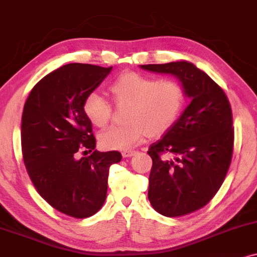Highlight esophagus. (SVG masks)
<instances>
[{
    "instance_id": "obj_1",
    "label": "esophagus",
    "mask_w": 257,
    "mask_h": 257,
    "mask_svg": "<svg viewBox=\"0 0 257 257\" xmlns=\"http://www.w3.org/2000/svg\"><path fill=\"white\" fill-rule=\"evenodd\" d=\"M134 154H135V151L133 150H125L122 152V156L124 157V158H129V157H133Z\"/></svg>"
}]
</instances>
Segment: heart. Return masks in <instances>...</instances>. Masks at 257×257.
I'll use <instances>...</instances> for the list:
<instances>
[{
	"mask_svg": "<svg viewBox=\"0 0 257 257\" xmlns=\"http://www.w3.org/2000/svg\"><path fill=\"white\" fill-rule=\"evenodd\" d=\"M110 91L118 105H129L128 125L111 126L99 135L105 150H131L144 140L146 134L160 137L175 124L184 104V89L174 80H158L139 73L119 75ZM89 122L99 128L109 124L112 105L95 92L82 104Z\"/></svg>",
	"mask_w": 257,
	"mask_h": 257,
	"instance_id": "obj_1",
	"label": "heart"
}]
</instances>
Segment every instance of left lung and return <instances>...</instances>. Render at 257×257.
Listing matches in <instances>:
<instances>
[{
  "mask_svg": "<svg viewBox=\"0 0 257 257\" xmlns=\"http://www.w3.org/2000/svg\"><path fill=\"white\" fill-rule=\"evenodd\" d=\"M140 67L176 76L191 100L147 152L153 162L151 205L165 217L189 214L213 199L230 168L234 140L230 101L220 86L190 62ZM166 154L172 158L165 159Z\"/></svg>",
  "mask_w": 257,
  "mask_h": 257,
  "instance_id": "obj_1",
  "label": "left lung"
}]
</instances>
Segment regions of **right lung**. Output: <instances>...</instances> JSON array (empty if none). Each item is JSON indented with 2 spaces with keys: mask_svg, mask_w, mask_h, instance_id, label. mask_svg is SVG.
<instances>
[{
  "mask_svg": "<svg viewBox=\"0 0 257 257\" xmlns=\"http://www.w3.org/2000/svg\"><path fill=\"white\" fill-rule=\"evenodd\" d=\"M112 67L69 63L36 83L21 118V148L31 181L46 202L73 218L97 213L106 199L107 177L119 152H99L85 98ZM92 152L88 157L78 153Z\"/></svg>",
  "mask_w": 257,
  "mask_h": 257,
  "instance_id": "1",
  "label": "right lung"
}]
</instances>
